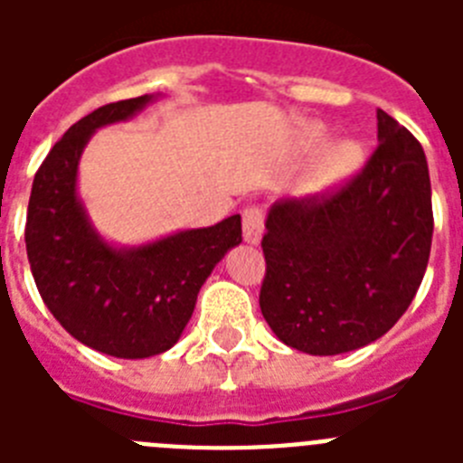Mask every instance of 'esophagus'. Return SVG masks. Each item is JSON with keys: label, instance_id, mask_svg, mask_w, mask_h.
Returning a JSON list of instances; mask_svg holds the SVG:
<instances>
[{"label": "esophagus", "instance_id": "obj_1", "mask_svg": "<svg viewBox=\"0 0 463 463\" xmlns=\"http://www.w3.org/2000/svg\"><path fill=\"white\" fill-rule=\"evenodd\" d=\"M264 234V211L260 206H248L243 211V239L257 245Z\"/></svg>", "mask_w": 463, "mask_h": 463}]
</instances>
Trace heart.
Listing matches in <instances>:
<instances>
[{
    "instance_id": "b5f03b06",
    "label": "heart",
    "mask_w": 463,
    "mask_h": 463,
    "mask_svg": "<svg viewBox=\"0 0 463 463\" xmlns=\"http://www.w3.org/2000/svg\"><path fill=\"white\" fill-rule=\"evenodd\" d=\"M326 141V129L320 122H306L301 129H298V146L301 150L310 153V150L320 148L322 143ZM364 153L359 148V143L354 141H336L329 143L325 150L320 153L317 162L313 165L308 174V181L306 187L310 192H325L331 185L345 181L362 165Z\"/></svg>"
}]
</instances>
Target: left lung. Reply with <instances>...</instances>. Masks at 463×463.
Instances as JSON below:
<instances>
[{"mask_svg": "<svg viewBox=\"0 0 463 463\" xmlns=\"http://www.w3.org/2000/svg\"><path fill=\"white\" fill-rule=\"evenodd\" d=\"M378 141L338 190L282 199L269 211L260 308L294 350L326 357L369 345L420 289L433 234L427 157L380 109Z\"/></svg>", "mask_w": 463, "mask_h": 463, "instance_id": "obj_1", "label": "left lung"}]
</instances>
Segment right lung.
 Segmentation results:
<instances>
[{
	"instance_id": "right-lung-1",
	"label": "right lung",
	"mask_w": 463,
	"mask_h": 463,
	"mask_svg": "<svg viewBox=\"0 0 463 463\" xmlns=\"http://www.w3.org/2000/svg\"><path fill=\"white\" fill-rule=\"evenodd\" d=\"M150 99L106 104L69 127L36 171L24 224L32 276L52 317L83 345L120 359L174 347L206 278L241 243V215L138 248H113L92 229L76 194L80 153L92 132Z\"/></svg>"
}]
</instances>
